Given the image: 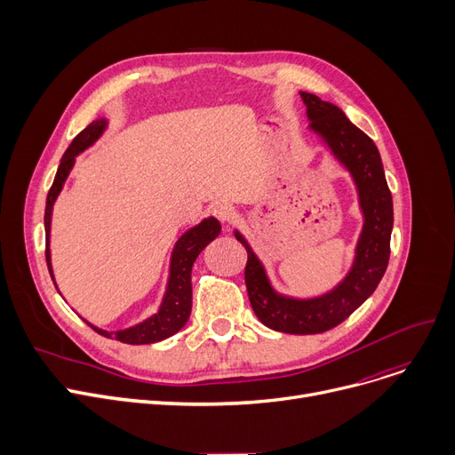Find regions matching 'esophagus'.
<instances>
[{"mask_svg": "<svg viewBox=\"0 0 455 455\" xmlns=\"http://www.w3.org/2000/svg\"><path fill=\"white\" fill-rule=\"evenodd\" d=\"M234 213H235V210H234V206L228 204V203H218V204L213 206V215H215V218H218L221 223H225V225L232 221Z\"/></svg>", "mask_w": 455, "mask_h": 455, "instance_id": "1", "label": "esophagus"}]
</instances>
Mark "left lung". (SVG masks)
I'll list each match as a JSON object with an SVG mask.
<instances>
[{
  "label": "left lung",
  "mask_w": 455,
  "mask_h": 455,
  "mask_svg": "<svg viewBox=\"0 0 455 455\" xmlns=\"http://www.w3.org/2000/svg\"><path fill=\"white\" fill-rule=\"evenodd\" d=\"M300 100L306 105L307 131L321 140L330 156L350 175L355 188L363 225L354 247L350 269L323 295L306 299L283 295L276 291L264 261L258 258L247 237L237 228H234V235L247 249L245 283L256 317L271 330L307 336L343 323L378 288L389 264L393 197L374 141L333 103L323 101L309 92H300Z\"/></svg>",
  "instance_id": "obj_1"
}]
</instances>
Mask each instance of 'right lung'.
I'll return each mask as SVG.
<instances>
[{
    "mask_svg": "<svg viewBox=\"0 0 455 455\" xmlns=\"http://www.w3.org/2000/svg\"><path fill=\"white\" fill-rule=\"evenodd\" d=\"M107 127H108V119L98 117L74 138V141H71L69 148L66 149L64 156L60 158V165L57 170L53 186L45 199V213H44L45 261H47V269H50V275L53 278L55 288H57V282H55V275H53L52 249H50L53 204H55L57 197L60 196L64 182L69 177V172L74 170L76 158L81 153H84L88 148H92L93 143L103 136ZM220 234H221V223L215 218H212V215L180 234V237L175 242L173 251H172L165 291H164V297H162V302L158 306L156 314L149 315L148 319H143L129 328L112 330V331L95 326L86 319H84V323L88 326H92L98 333H101V336H105L108 339H117V341L127 343V345H151V343H158V341H164L167 338L175 336L179 330L184 328V324L188 323L189 314H191V267H194L196 259L203 252V249L210 242H213Z\"/></svg>",
    "mask_w": 455,
    "mask_h": 455,
    "instance_id": "1",
    "label": "right lung"
}]
</instances>
